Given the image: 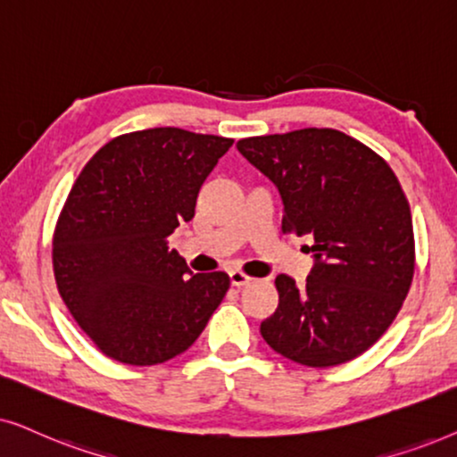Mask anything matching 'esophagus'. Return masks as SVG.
Masks as SVG:
<instances>
[{
    "instance_id": "34e87169",
    "label": "esophagus",
    "mask_w": 457,
    "mask_h": 457,
    "mask_svg": "<svg viewBox=\"0 0 457 457\" xmlns=\"http://www.w3.org/2000/svg\"><path fill=\"white\" fill-rule=\"evenodd\" d=\"M251 276H246L245 271H240V270H234V271H229V282H232V286H245V284H248L251 282Z\"/></svg>"
}]
</instances>
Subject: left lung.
<instances>
[{
	"instance_id": "1",
	"label": "left lung",
	"mask_w": 457,
	"mask_h": 457,
	"mask_svg": "<svg viewBox=\"0 0 457 457\" xmlns=\"http://www.w3.org/2000/svg\"><path fill=\"white\" fill-rule=\"evenodd\" d=\"M236 148L279 190L282 232L313 238L307 282L279 273L261 337L301 366L355 360L393 324L413 279L411 211L397 175L337 129L245 137Z\"/></svg>"
}]
</instances>
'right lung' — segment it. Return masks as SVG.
<instances>
[{
  "mask_svg": "<svg viewBox=\"0 0 457 457\" xmlns=\"http://www.w3.org/2000/svg\"><path fill=\"white\" fill-rule=\"evenodd\" d=\"M234 139L178 127L123 133L91 156L60 212L54 278L64 305L111 360L156 366L190 349L229 288L192 273L169 236Z\"/></svg>",
  "mask_w": 457,
  "mask_h": 457,
  "instance_id": "obj_1",
  "label": "right lung"
}]
</instances>
